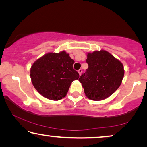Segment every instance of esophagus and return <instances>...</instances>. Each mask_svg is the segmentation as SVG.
<instances>
[{
    "label": "esophagus",
    "mask_w": 147,
    "mask_h": 147,
    "mask_svg": "<svg viewBox=\"0 0 147 147\" xmlns=\"http://www.w3.org/2000/svg\"><path fill=\"white\" fill-rule=\"evenodd\" d=\"M78 73H79V75L80 76L81 74H82V69H79V70L78 71Z\"/></svg>",
    "instance_id": "34e87169"
}]
</instances>
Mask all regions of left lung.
Segmentation results:
<instances>
[{
    "instance_id": "8db88e82",
    "label": "left lung",
    "mask_w": 147,
    "mask_h": 147,
    "mask_svg": "<svg viewBox=\"0 0 147 147\" xmlns=\"http://www.w3.org/2000/svg\"><path fill=\"white\" fill-rule=\"evenodd\" d=\"M89 67L78 79L86 96L99 101L111 96L121 86L124 74L123 63L104 50L87 53Z\"/></svg>"
}]
</instances>
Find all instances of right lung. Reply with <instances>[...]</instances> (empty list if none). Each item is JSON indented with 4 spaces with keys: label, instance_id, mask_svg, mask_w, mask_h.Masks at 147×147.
Instances as JSON below:
<instances>
[{
    "label": "right lung",
    "instance_id": "add662e5",
    "mask_svg": "<svg viewBox=\"0 0 147 147\" xmlns=\"http://www.w3.org/2000/svg\"><path fill=\"white\" fill-rule=\"evenodd\" d=\"M74 61L65 51L49 53L32 64L30 78L35 89L45 98L59 100L67 95L71 83L79 78Z\"/></svg>",
    "mask_w": 147,
    "mask_h": 147
}]
</instances>
